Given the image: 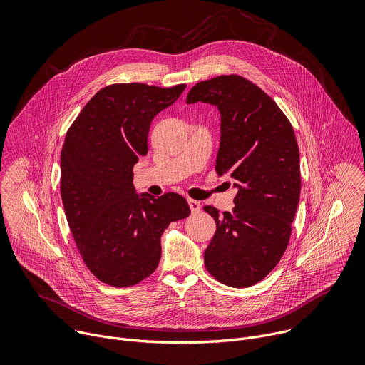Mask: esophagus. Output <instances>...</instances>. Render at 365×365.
Returning <instances> with one entry per match:
<instances>
[{"instance_id": "34e87169", "label": "esophagus", "mask_w": 365, "mask_h": 365, "mask_svg": "<svg viewBox=\"0 0 365 365\" xmlns=\"http://www.w3.org/2000/svg\"><path fill=\"white\" fill-rule=\"evenodd\" d=\"M187 203H189V206H190V211L193 212V214H196V212H199V210H200V203L197 202V200H193V199H189L187 200Z\"/></svg>"}]
</instances>
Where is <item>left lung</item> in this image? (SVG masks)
<instances>
[{"instance_id":"left-lung-1","label":"left lung","mask_w":365,"mask_h":365,"mask_svg":"<svg viewBox=\"0 0 365 365\" xmlns=\"http://www.w3.org/2000/svg\"><path fill=\"white\" fill-rule=\"evenodd\" d=\"M187 103L207 102L221 114L215 170L238 189L231 212L203 206L217 231L205 250V267L218 282L248 287L280 262L300 196L299 147L293 127L277 103L238 75L197 82Z\"/></svg>"}]
</instances>
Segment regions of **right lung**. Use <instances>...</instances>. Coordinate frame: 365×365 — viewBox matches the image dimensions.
<instances>
[{
    "label": "right lung",
    "instance_id": "obj_1",
    "mask_svg": "<svg viewBox=\"0 0 365 365\" xmlns=\"http://www.w3.org/2000/svg\"><path fill=\"white\" fill-rule=\"evenodd\" d=\"M185 88L108 85L66 133L61 154L65 214L83 263L102 283L128 287L148 277L160 262L163 231L190 214L183 196L138 195L133 185V168L148 151L153 118Z\"/></svg>",
    "mask_w": 365,
    "mask_h": 365
}]
</instances>
